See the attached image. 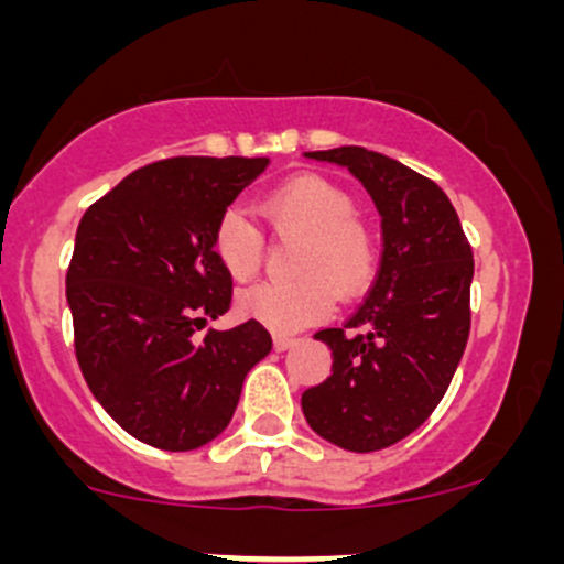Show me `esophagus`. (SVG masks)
<instances>
[{"mask_svg":"<svg viewBox=\"0 0 564 564\" xmlns=\"http://www.w3.org/2000/svg\"><path fill=\"white\" fill-rule=\"evenodd\" d=\"M272 344H275V351H286L292 349V346H297V338H294V335H275Z\"/></svg>","mask_w":564,"mask_h":564,"instance_id":"1","label":"esophagus"}]
</instances>
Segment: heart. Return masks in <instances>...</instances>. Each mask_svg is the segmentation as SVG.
I'll return each instance as SVG.
<instances>
[{
    "mask_svg": "<svg viewBox=\"0 0 564 564\" xmlns=\"http://www.w3.org/2000/svg\"><path fill=\"white\" fill-rule=\"evenodd\" d=\"M272 231L294 248V281H267L237 297V314L264 324L272 333H294L324 318L333 294L355 300L368 292L379 272L377 235L362 224L357 204L344 187L322 176H294L272 187L259 202ZM213 256L231 281L242 283L259 272L264 240L240 209H226L213 229Z\"/></svg>",
    "mask_w": 564,
    "mask_h": 564,
    "instance_id": "heart-1",
    "label": "heart"
}]
</instances>
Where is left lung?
<instances>
[{"instance_id": "left-lung-1", "label": "left lung", "mask_w": 564, "mask_h": 564, "mask_svg": "<svg viewBox=\"0 0 564 564\" xmlns=\"http://www.w3.org/2000/svg\"><path fill=\"white\" fill-rule=\"evenodd\" d=\"M305 155L349 169L382 215L377 281L344 327L314 335L333 351V373L303 392L322 440L373 453L417 431L451 388L469 338L475 259L451 198L429 176L366 147Z\"/></svg>"}]
</instances>
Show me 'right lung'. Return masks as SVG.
Wrapping results in <instances>:
<instances>
[{
    "mask_svg": "<svg viewBox=\"0 0 564 564\" xmlns=\"http://www.w3.org/2000/svg\"><path fill=\"white\" fill-rule=\"evenodd\" d=\"M270 158H169L84 213L67 267L76 357L100 406L139 442L196 451L229 425L248 371L270 355L259 322L209 329L231 305L213 229Z\"/></svg>",
    "mask_w": 564,
    "mask_h": 564,
    "instance_id": "right-lung-1",
    "label": "right lung"
}]
</instances>
